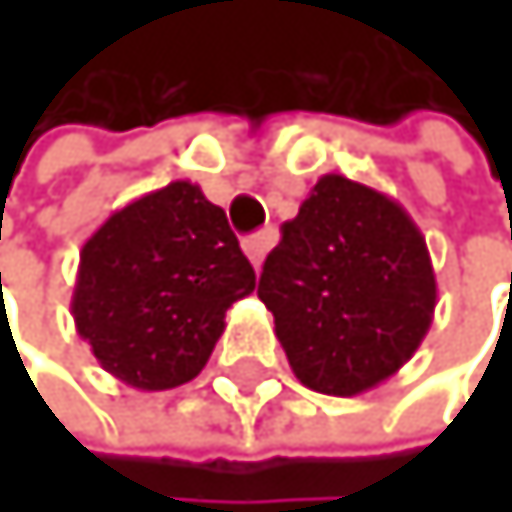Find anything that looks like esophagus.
Returning <instances> with one entry per match:
<instances>
[{
  "label": "esophagus",
  "mask_w": 512,
  "mask_h": 512,
  "mask_svg": "<svg viewBox=\"0 0 512 512\" xmlns=\"http://www.w3.org/2000/svg\"><path fill=\"white\" fill-rule=\"evenodd\" d=\"M272 243H275L272 230H259V234H253L250 240H243V250H246V256H250V262L256 269H262V259H266V253L272 250Z\"/></svg>",
  "instance_id": "esophagus-1"
}]
</instances>
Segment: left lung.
I'll return each mask as SVG.
<instances>
[{
    "instance_id": "left-lung-1",
    "label": "left lung",
    "mask_w": 512,
    "mask_h": 512,
    "mask_svg": "<svg viewBox=\"0 0 512 512\" xmlns=\"http://www.w3.org/2000/svg\"><path fill=\"white\" fill-rule=\"evenodd\" d=\"M291 372L320 394L352 397L401 368L436 311L426 237L385 192L317 179L259 275Z\"/></svg>"
}]
</instances>
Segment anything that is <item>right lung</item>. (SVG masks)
Segmentation results:
<instances>
[{"instance_id": "add662e5", "label": "right lung", "mask_w": 512, "mask_h": 512, "mask_svg": "<svg viewBox=\"0 0 512 512\" xmlns=\"http://www.w3.org/2000/svg\"><path fill=\"white\" fill-rule=\"evenodd\" d=\"M253 288L224 208L192 182H169L82 243L70 307L105 372L137 391H166L205 368L227 307Z\"/></svg>"}]
</instances>
